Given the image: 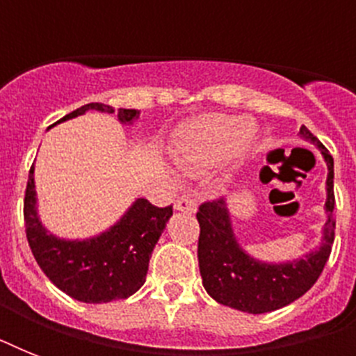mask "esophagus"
Instances as JSON below:
<instances>
[{
    "mask_svg": "<svg viewBox=\"0 0 356 356\" xmlns=\"http://www.w3.org/2000/svg\"><path fill=\"white\" fill-rule=\"evenodd\" d=\"M175 211L179 212H195L197 205H195V201L190 197V195H181L177 201H175Z\"/></svg>",
    "mask_w": 356,
    "mask_h": 356,
    "instance_id": "34e87169",
    "label": "esophagus"
}]
</instances>
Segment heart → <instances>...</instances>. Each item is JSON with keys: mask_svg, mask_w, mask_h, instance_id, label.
Masks as SVG:
<instances>
[{"mask_svg": "<svg viewBox=\"0 0 356 356\" xmlns=\"http://www.w3.org/2000/svg\"><path fill=\"white\" fill-rule=\"evenodd\" d=\"M254 138L253 127L242 116L205 114L175 129L170 153L181 170H205L225 156H242Z\"/></svg>", "mask_w": 356, "mask_h": 356, "instance_id": "obj_1", "label": "heart"}]
</instances>
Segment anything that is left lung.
I'll return each instance as SVG.
<instances>
[{
	"label": "left lung",
	"mask_w": 356,
	"mask_h": 356,
	"mask_svg": "<svg viewBox=\"0 0 356 356\" xmlns=\"http://www.w3.org/2000/svg\"><path fill=\"white\" fill-rule=\"evenodd\" d=\"M299 136L314 144L327 164V220L321 231V243L301 259L264 262L251 257L238 243L227 201L203 203L197 212L201 229L197 260L203 286L218 303L249 314H264L282 309L309 292L325 268L334 240V161L325 145L305 125L299 129Z\"/></svg>",
	"instance_id": "obj_1"
}]
</instances>
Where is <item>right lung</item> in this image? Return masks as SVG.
<instances>
[{
  "instance_id": "1",
  "label": "right lung",
  "mask_w": 356,
  "mask_h": 356,
  "mask_svg": "<svg viewBox=\"0 0 356 356\" xmlns=\"http://www.w3.org/2000/svg\"><path fill=\"white\" fill-rule=\"evenodd\" d=\"M86 111L114 113L108 105L88 103L57 123L77 118ZM138 116L140 111L118 108V120L123 125H133ZM172 214V207L159 209L138 197L107 231L83 240H70L49 233L38 216L35 166L31 168L24 200L25 233L36 262L58 290L83 303H111L138 292L145 282L155 243Z\"/></svg>"
}]
</instances>
